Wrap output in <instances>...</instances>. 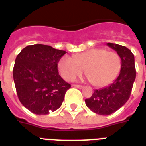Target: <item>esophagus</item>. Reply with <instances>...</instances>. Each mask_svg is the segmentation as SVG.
<instances>
[{"instance_id": "34e87169", "label": "esophagus", "mask_w": 146, "mask_h": 146, "mask_svg": "<svg viewBox=\"0 0 146 146\" xmlns=\"http://www.w3.org/2000/svg\"><path fill=\"white\" fill-rule=\"evenodd\" d=\"M72 86L75 88H83L82 85H79V84H73Z\"/></svg>"}]
</instances>
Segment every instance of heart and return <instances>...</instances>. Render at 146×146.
I'll return each mask as SVG.
<instances>
[{"label": "heart", "instance_id": "b5f03b06", "mask_svg": "<svg viewBox=\"0 0 146 146\" xmlns=\"http://www.w3.org/2000/svg\"><path fill=\"white\" fill-rule=\"evenodd\" d=\"M121 58L115 51L94 48L76 54L73 58L63 56L58 63L61 76L73 81L84 73L94 86L104 87L115 79L121 70Z\"/></svg>", "mask_w": 146, "mask_h": 146}]
</instances>
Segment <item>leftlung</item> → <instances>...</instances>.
Masks as SVG:
<instances>
[{
  "label": "left lung",
  "mask_w": 146,
  "mask_h": 146,
  "mask_svg": "<svg viewBox=\"0 0 146 146\" xmlns=\"http://www.w3.org/2000/svg\"><path fill=\"white\" fill-rule=\"evenodd\" d=\"M121 58L122 66L118 77L108 86L94 91L85 100V104L92 111L101 115H109L118 111L130 98L135 77L134 56L128 48L115 43H107Z\"/></svg>",
  "instance_id": "obj_1"
}]
</instances>
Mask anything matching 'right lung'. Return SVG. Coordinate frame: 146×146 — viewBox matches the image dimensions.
<instances>
[{
    "mask_svg": "<svg viewBox=\"0 0 146 146\" xmlns=\"http://www.w3.org/2000/svg\"><path fill=\"white\" fill-rule=\"evenodd\" d=\"M66 52L47 45L27 46L17 55L13 79L20 103L35 115H47L62 106L71 85L59 75L58 63Z\"/></svg>",
    "mask_w": 146,
    "mask_h": 146,
    "instance_id": "1",
    "label": "right lung"
}]
</instances>
